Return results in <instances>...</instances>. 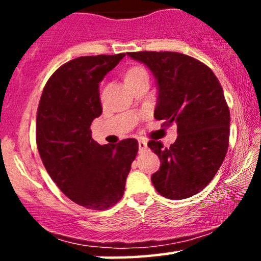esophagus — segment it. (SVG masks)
Listing matches in <instances>:
<instances>
[{"mask_svg":"<svg viewBox=\"0 0 261 261\" xmlns=\"http://www.w3.org/2000/svg\"><path fill=\"white\" fill-rule=\"evenodd\" d=\"M139 148H140L141 152L145 151V149L147 148V142H146V140L141 139V140L139 141Z\"/></svg>","mask_w":261,"mask_h":261,"instance_id":"obj_1","label":"esophagus"}]
</instances>
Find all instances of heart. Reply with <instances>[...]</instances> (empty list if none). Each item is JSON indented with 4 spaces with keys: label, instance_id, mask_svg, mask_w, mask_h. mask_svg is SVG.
I'll list each match as a JSON object with an SVG mask.
<instances>
[{
    "label": "heart",
    "instance_id": "b5f03b06",
    "mask_svg": "<svg viewBox=\"0 0 261 261\" xmlns=\"http://www.w3.org/2000/svg\"><path fill=\"white\" fill-rule=\"evenodd\" d=\"M142 79H148L147 71H146L142 66H139V65L131 66L126 72H125V82H126V85H128V83L136 82V81L142 80Z\"/></svg>",
    "mask_w": 261,
    "mask_h": 261
}]
</instances>
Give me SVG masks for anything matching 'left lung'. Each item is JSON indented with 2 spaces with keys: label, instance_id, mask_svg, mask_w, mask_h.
Wrapping results in <instances>:
<instances>
[{
  "label": "left lung",
  "instance_id": "obj_1",
  "mask_svg": "<svg viewBox=\"0 0 261 261\" xmlns=\"http://www.w3.org/2000/svg\"><path fill=\"white\" fill-rule=\"evenodd\" d=\"M145 64L157 80L154 118L164 126L176 125L175 142L163 147L151 140L148 147L161 167L151 180L162 196L190 197L207 187L226 157L229 109L220 81L199 60L173 51L127 53Z\"/></svg>",
  "mask_w": 261,
  "mask_h": 261
}]
</instances>
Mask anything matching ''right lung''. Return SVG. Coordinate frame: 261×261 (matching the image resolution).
<instances>
[{
  "label": "right lung",
  "instance_id": "right-lung-1",
  "mask_svg": "<svg viewBox=\"0 0 261 261\" xmlns=\"http://www.w3.org/2000/svg\"><path fill=\"white\" fill-rule=\"evenodd\" d=\"M125 54L81 56L59 67L44 87L37 113V146L45 169L68 199L104 210L124 195L136 158L135 139L100 146L91 124L100 116L99 82Z\"/></svg>",
  "mask_w": 261,
  "mask_h": 261
}]
</instances>
